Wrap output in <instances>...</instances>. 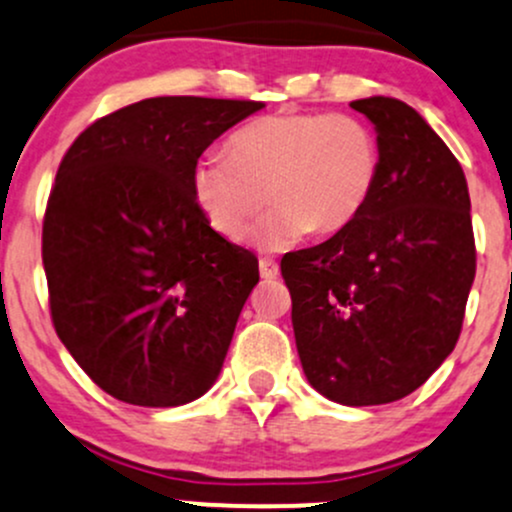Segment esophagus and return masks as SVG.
<instances>
[{"label": "esophagus", "instance_id": "esophagus-1", "mask_svg": "<svg viewBox=\"0 0 512 512\" xmlns=\"http://www.w3.org/2000/svg\"><path fill=\"white\" fill-rule=\"evenodd\" d=\"M260 274H262V279H277L279 277V265L274 260H269V257H262V260H260Z\"/></svg>", "mask_w": 512, "mask_h": 512}]
</instances>
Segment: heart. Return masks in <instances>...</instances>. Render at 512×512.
Segmentation results:
<instances>
[{
    "label": "heart",
    "instance_id": "heart-1",
    "mask_svg": "<svg viewBox=\"0 0 512 512\" xmlns=\"http://www.w3.org/2000/svg\"><path fill=\"white\" fill-rule=\"evenodd\" d=\"M228 155L196 160L192 189L209 226L243 240L255 218L267 247H286L306 230L338 233L364 211L381 172V150L367 121L352 114L262 116L228 138Z\"/></svg>",
    "mask_w": 512,
    "mask_h": 512
}]
</instances>
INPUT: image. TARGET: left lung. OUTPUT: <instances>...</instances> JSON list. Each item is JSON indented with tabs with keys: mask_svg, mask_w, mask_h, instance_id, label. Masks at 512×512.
I'll return each instance as SVG.
<instances>
[{
	"mask_svg": "<svg viewBox=\"0 0 512 512\" xmlns=\"http://www.w3.org/2000/svg\"><path fill=\"white\" fill-rule=\"evenodd\" d=\"M352 109L374 123L376 189L350 226L282 257L308 384L342 406H381L428 381L462 333L476 274L462 165L403 101Z\"/></svg>",
	"mask_w": 512,
	"mask_h": 512,
	"instance_id": "left-lung-1",
	"label": "left lung"
}]
</instances>
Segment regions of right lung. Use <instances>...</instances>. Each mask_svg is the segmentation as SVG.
<instances>
[{"label":"right lung","instance_id":"obj_1","mask_svg":"<svg viewBox=\"0 0 512 512\" xmlns=\"http://www.w3.org/2000/svg\"><path fill=\"white\" fill-rule=\"evenodd\" d=\"M262 101L155 97L70 145L43 218L58 338L131 406L172 408L218 379L257 257L209 226L192 189L201 153Z\"/></svg>","mask_w":512,"mask_h":512}]
</instances>
